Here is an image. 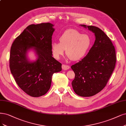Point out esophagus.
I'll use <instances>...</instances> for the list:
<instances>
[{
    "label": "esophagus",
    "mask_w": 126,
    "mask_h": 126,
    "mask_svg": "<svg viewBox=\"0 0 126 126\" xmlns=\"http://www.w3.org/2000/svg\"><path fill=\"white\" fill-rule=\"evenodd\" d=\"M69 68H70V66H68V65H66V64H63L62 65V69H63V70H68Z\"/></svg>",
    "instance_id": "esophagus-1"
}]
</instances>
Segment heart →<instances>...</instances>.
I'll use <instances>...</instances> for the list:
<instances>
[{"mask_svg": "<svg viewBox=\"0 0 126 126\" xmlns=\"http://www.w3.org/2000/svg\"><path fill=\"white\" fill-rule=\"evenodd\" d=\"M59 43L54 42L51 49L55 58L58 59L66 49V54L72 61H77L83 58L88 53L92 44L90 37L82 34L75 29L65 31L59 38Z\"/></svg>", "mask_w": 126, "mask_h": 126, "instance_id": "1", "label": "heart"}]
</instances>
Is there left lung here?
<instances>
[{
  "instance_id": "obj_1",
  "label": "left lung",
  "mask_w": 126,
  "mask_h": 126,
  "mask_svg": "<svg viewBox=\"0 0 126 126\" xmlns=\"http://www.w3.org/2000/svg\"><path fill=\"white\" fill-rule=\"evenodd\" d=\"M80 25L94 34L95 41L85 57L71 67L75 73L71 84L77 95L90 97L106 86L115 67L116 51L110 38L102 30L94 26Z\"/></svg>"
}]
</instances>
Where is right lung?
<instances>
[{
  "mask_svg": "<svg viewBox=\"0 0 126 126\" xmlns=\"http://www.w3.org/2000/svg\"><path fill=\"white\" fill-rule=\"evenodd\" d=\"M50 23L31 24L13 42L10 69L16 84L32 97H40L49 90L51 77L62 71V63L53 57L51 36L55 29ZM34 51L37 59L31 61L28 52Z\"/></svg>",
  "mask_w": 126,
  "mask_h": 126,
  "instance_id": "add662e5",
  "label": "right lung"
}]
</instances>
